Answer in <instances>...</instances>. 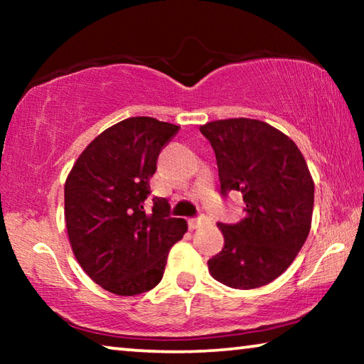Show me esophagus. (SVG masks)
I'll list each match as a JSON object with an SVG mask.
<instances>
[{"mask_svg": "<svg viewBox=\"0 0 364 364\" xmlns=\"http://www.w3.org/2000/svg\"><path fill=\"white\" fill-rule=\"evenodd\" d=\"M207 223H208V218H207V217L191 218V220L188 221V225H189V230H197V228L204 226V225H207Z\"/></svg>", "mask_w": 364, "mask_h": 364, "instance_id": "34e87169", "label": "esophagus"}]
</instances>
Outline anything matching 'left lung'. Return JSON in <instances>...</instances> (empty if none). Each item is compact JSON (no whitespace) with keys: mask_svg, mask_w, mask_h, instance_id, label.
<instances>
[{"mask_svg":"<svg viewBox=\"0 0 364 364\" xmlns=\"http://www.w3.org/2000/svg\"><path fill=\"white\" fill-rule=\"evenodd\" d=\"M199 130L217 156L221 196L237 191L245 202L239 223H218L225 245L208 271L232 289L268 284L291 267L310 232L315 184L305 159L260 120H215Z\"/></svg>","mask_w":364,"mask_h":364,"instance_id":"left-lung-1","label":"left lung"}]
</instances>
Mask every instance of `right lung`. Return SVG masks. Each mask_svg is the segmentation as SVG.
I'll return each instance as SVG.
<instances>
[{
  "label": "right lung",
  "instance_id": "add662e5",
  "mask_svg": "<svg viewBox=\"0 0 364 364\" xmlns=\"http://www.w3.org/2000/svg\"><path fill=\"white\" fill-rule=\"evenodd\" d=\"M180 127L132 117L96 136L73 164L64 186L65 225L73 255L106 291L138 295L162 279L171 245L188 231L170 217L165 197L144 200L162 147Z\"/></svg>",
  "mask_w": 364,
  "mask_h": 364
}]
</instances>
